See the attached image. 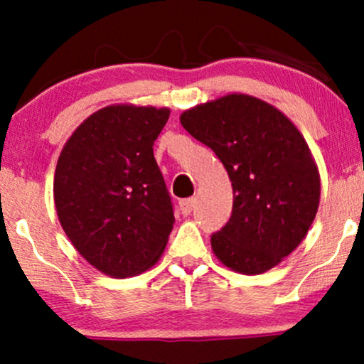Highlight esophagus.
Wrapping results in <instances>:
<instances>
[{"mask_svg": "<svg viewBox=\"0 0 364 364\" xmlns=\"http://www.w3.org/2000/svg\"><path fill=\"white\" fill-rule=\"evenodd\" d=\"M194 203H196V199H192V197H189V199H182L181 203H178L183 216H189V214L192 213V209H194Z\"/></svg>", "mask_w": 364, "mask_h": 364, "instance_id": "esophagus-1", "label": "esophagus"}]
</instances>
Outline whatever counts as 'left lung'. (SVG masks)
Segmentation results:
<instances>
[{"label":"left lung","mask_w":364,"mask_h":364,"mask_svg":"<svg viewBox=\"0 0 364 364\" xmlns=\"http://www.w3.org/2000/svg\"><path fill=\"white\" fill-rule=\"evenodd\" d=\"M181 123L216 154L232 186L230 223L210 237L216 258L243 275L272 270L319 209V168L302 133L278 107L241 92L189 107Z\"/></svg>","instance_id":"obj_1"}]
</instances>
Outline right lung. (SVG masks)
Instances as JSON below:
<instances>
[{"instance_id": "1", "label": "right lung", "mask_w": 364, "mask_h": 364, "mask_svg": "<svg viewBox=\"0 0 364 364\" xmlns=\"http://www.w3.org/2000/svg\"><path fill=\"white\" fill-rule=\"evenodd\" d=\"M168 107L111 105L86 118L58 155L53 203L79 255L111 278L159 262L173 210L154 156Z\"/></svg>"}]
</instances>
